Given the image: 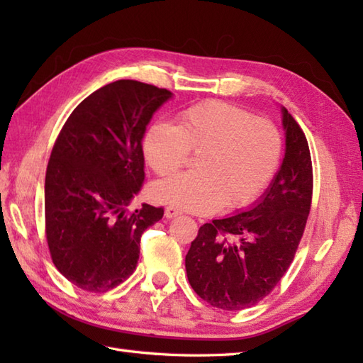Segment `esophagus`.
<instances>
[{
  "label": "esophagus",
  "mask_w": 363,
  "mask_h": 363,
  "mask_svg": "<svg viewBox=\"0 0 363 363\" xmlns=\"http://www.w3.org/2000/svg\"><path fill=\"white\" fill-rule=\"evenodd\" d=\"M177 215H181V211L176 209V207H173V206H169L165 209V217L167 218H174V217H177Z\"/></svg>",
  "instance_id": "obj_1"
}]
</instances>
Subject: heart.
Instances as JSON below:
<instances>
[{
  "label": "heart",
  "instance_id": "1",
  "mask_svg": "<svg viewBox=\"0 0 363 363\" xmlns=\"http://www.w3.org/2000/svg\"><path fill=\"white\" fill-rule=\"evenodd\" d=\"M142 152L154 174L165 177L198 154L195 172L152 187V196L190 212L242 209L264 194L279 167L282 135L273 121L223 101H204L177 115V125L154 123Z\"/></svg>",
  "mask_w": 363,
  "mask_h": 363
}]
</instances>
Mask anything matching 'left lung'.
Masks as SVG:
<instances>
[{"label":"left lung","instance_id":"obj_1","mask_svg":"<svg viewBox=\"0 0 363 363\" xmlns=\"http://www.w3.org/2000/svg\"><path fill=\"white\" fill-rule=\"evenodd\" d=\"M285 156L259 201L198 230L186 256L191 289L211 306L242 311L269 295L295 257L311 212L313 173L309 143L282 107Z\"/></svg>","mask_w":363,"mask_h":363}]
</instances>
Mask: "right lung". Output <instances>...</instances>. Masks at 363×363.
Listing matches in <instances>:
<instances>
[{"label": "right lung", "mask_w": 363, "mask_h": 363, "mask_svg": "<svg viewBox=\"0 0 363 363\" xmlns=\"http://www.w3.org/2000/svg\"><path fill=\"white\" fill-rule=\"evenodd\" d=\"M172 91L120 79L89 95L52 146L45 233L52 264L76 287L101 293L134 273L140 237L164 207L128 212L145 181L142 138Z\"/></svg>", "instance_id": "obj_1"}]
</instances>
